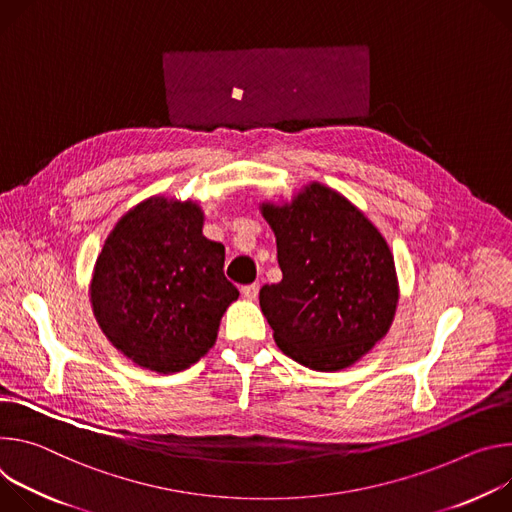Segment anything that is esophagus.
<instances>
[{
    "label": "esophagus",
    "instance_id": "obj_1",
    "mask_svg": "<svg viewBox=\"0 0 512 512\" xmlns=\"http://www.w3.org/2000/svg\"><path fill=\"white\" fill-rule=\"evenodd\" d=\"M258 293H260V287L256 285V282H254V285H248V287L242 289V295H244V299H248V301H256Z\"/></svg>",
    "mask_w": 512,
    "mask_h": 512
}]
</instances>
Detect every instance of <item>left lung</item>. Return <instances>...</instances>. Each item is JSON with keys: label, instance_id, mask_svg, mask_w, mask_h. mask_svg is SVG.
<instances>
[{"label": "left lung", "instance_id": "1", "mask_svg": "<svg viewBox=\"0 0 512 512\" xmlns=\"http://www.w3.org/2000/svg\"><path fill=\"white\" fill-rule=\"evenodd\" d=\"M260 213L276 238L282 280L260 289L276 346L317 372L350 368L388 333L399 307L394 256L342 193L307 183Z\"/></svg>", "mask_w": 512, "mask_h": 512}]
</instances>
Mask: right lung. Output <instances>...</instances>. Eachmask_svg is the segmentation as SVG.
<instances>
[{
	"mask_svg": "<svg viewBox=\"0 0 512 512\" xmlns=\"http://www.w3.org/2000/svg\"><path fill=\"white\" fill-rule=\"evenodd\" d=\"M203 221L197 201L152 195L118 219L95 260L93 315L140 368L173 374L199 362L240 297L223 276L225 248L203 236Z\"/></svg>",
	"mask_w": 512,
	"mask_h": 512,
	"instance_id": "add662e5",
	"label": "right lung"
}]
</instances>
